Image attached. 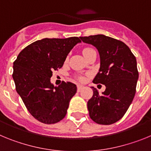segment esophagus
Returning <instances> with one entry per match:
<instances>
[{
  "instance_id": "esophagus-1",
  "label": "esophagus",
  "mask_w": 151,
  "mask_h": 151,
  "mask_svg": "<svg viewBox=\"0 0 151 151\" xmlns=\"http://www.w3.org/2000/svg\"><path fill=\"white\" fill-rule=\"evenodd\" d=\"M83 88H84L83 85H77V91H78V92L81 91H82Z\"/></svg>"
}]
</instances>
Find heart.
Instances as JSON below:
<instances>
[{"label": "heart", "mask_w": 151, "mask_h": 151, "mask_svg": "<svg viewBox=\"0 0 151 151\" xmlns=\"http://www.w3.org/2000/svg\"><path fill=\"white\" fill-rule=\"evenodd\" d=\"M93 50H93L92 48H90V47H86V48H85L83 50H82V54H83V55L85 56V57H87V56L90 54L91 52L93 51ZM80 79L83 80V78H80Z\"/></svg>", "instance_id": "obj_1"}]
</instances>
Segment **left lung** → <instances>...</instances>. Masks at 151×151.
I'll list each match as a JSON object with an SVG mask.
<instances>
[{"label": "left lung", "instance_id": "1", "mask_svg": "<svg viewBox=\"0 0 151 151\" xmlns=\"http://www.w3.org/2000/svg\"><path fill=\"white\" fill-rule=\"evenodd\" d=\"M80 39L99 52L101 65L93 82L106 86L102 94L91 87L93 96L88 101L89 116L101 125L115 123L126 113L135 94L138 79L135 57L122 41L104 35Z\"/></svg>", "mask_w": 151, "mask_h": 151}]
</instances>
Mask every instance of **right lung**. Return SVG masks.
<instances>
[{"mask_svg":"<svg viewBox=\"0 0 151 151\" xmlns=\"http://www.w3.org/2000/svg\"><path fill=\"white\" fill-rule=\"evenodd\" d=\"M78 43H81L78 37L43 38L25 47L13 63L16 90L31 115L39 122L54 124L66 116L76 85L63 82L54 86L50 78Z\"/></svg>","mask_w":151,"mask_h":151,"instance_id":"add662e5","label":"right lung"}]
</instances>
